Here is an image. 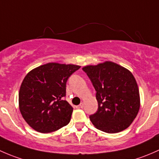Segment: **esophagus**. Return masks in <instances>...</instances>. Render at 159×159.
<instances>
[{"label":"esophagus","instance_id":"1","mask_svg":"<svg viewBox=\"0 0 159 159\" xmlns=\"http://www.w3.org/2000/svg\"><path fill=\"white\" fill-rule=\"evenodd\" d=\"M83 103L80 104L79 106H76V108H77V109H83Z\"/></svg>","mask_w":159,"mask_h":159}]
</instances>
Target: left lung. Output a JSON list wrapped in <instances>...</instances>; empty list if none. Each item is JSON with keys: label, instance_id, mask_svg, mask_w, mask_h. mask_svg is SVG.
Here are the masks:
<instances>
[{"label": "left lung", "instance_id": "left-lung-1", "mask_svg": "<svg viewBox=\"0 0 159 159\" xmlns=\"http://www.w3.org/2000/svg\"><path fill=\"white\" fill-rule=\"evenodd\" d=\"M83 70L96 91L98 110L89 116L93 125L107 133L128 128L140 108L139 91L132 73L110 61L86 66Z\"/></svg>", "mask_w": 159, "mask_h": 159}]
</instances>
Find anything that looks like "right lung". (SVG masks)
Returning a JSON list of instances; mask_svg holds the SVG:
<instances>
[{
    "instance_id": "add662e5",
    "label": "right lung",
    "mask_w": 159,
    "mask_h": 159,
    "mask_svg": "<svg viewBox=\"0 0 159 159\" xmlns=\"http://www.w3.org/2000/svg\"><path fill=\"white\" fill-rule=\"evenodd\" d=\"M80 68L49 63L29 72L19 91V109L24 120L39 132L58 130L70 122L73 107L64 97L66 82Z\"/></svg>"
}]
</instances>
